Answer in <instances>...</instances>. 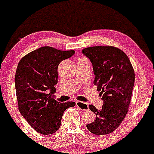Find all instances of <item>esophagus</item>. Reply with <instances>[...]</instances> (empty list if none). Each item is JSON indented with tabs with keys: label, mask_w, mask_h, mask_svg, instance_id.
I'll list each match as a JSON object with an SVG mask.
<instances>
[{
	"label": "esophagus",
	"mask_w": 154,
	"mask_h": 154,
	"mask_svg": "<svg viewBox=\"0 0 154 154\" xmlns=\"http://www.w3.org/2000/svg\"><path fill=\"white\" fill-rule=\"evenodd\" d=\"M75 104H76L77 107H79V108H80L82 110H84V111L88 110L89 106H88V104H87V103L82 102V101H77L76 102H75Z\"/></svg>",
	"instance_id": "esophagus-1"
}]
</instances>
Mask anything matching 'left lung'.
Here are the masks:
<instances>
[{"label":"left lung","instance_id":"1","mask_svg":"<svg viewBox=\"0 0 154 154\" xmlns=\"http://www.w3.org/2000/svg\"><path fill=\"white\" fill-rule=\"evenodd\" d=\"M92 63L95 79L93 84L102 95L103 105L98 110L89 108L96 114V119L87 125L89 131L96 135H105L115 131L128 111L135 73L124 52L111 46H98L82 50Z\"/></svg>","mask_w":154,"mask_h":154}]
</instances>
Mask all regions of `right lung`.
Wrapping results in <instances>:
<instances>
[{
	"label": "right lung",
	"mask_w": 154,
	"mask_h": 154,
	"mask_svg": "<svg viewBox=\"0 0 154 154\" xmlns=\"http://www.w3.org/2000/svg\"><path fill=\"white\" fill-rule=\"evenodd\" d=\"M74 54V50L43 47L18 63L15 84L19 111L32 128L44 135L56 132L64 110L75 105L74 101L58 102L53 95L58 83V64Z\"/></svg>",
	"instance_id": "obj_1"
}]
</instances>
